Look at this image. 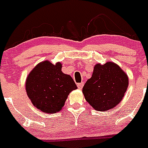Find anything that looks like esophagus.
I'll use <instances>...</instances> for the list:
<instances>
[{"label":"esophagus","instance_id":"34e87169","mask_svg":"<svg viewBox=\"0 0 148 148\" xmlns=\"http://www.w3.org/2000/svg\"><path fill=\"white\" fill-rule=\"evenodd\" d=\"M83 86H84V82H81V83L77 84V87L79 88V89H82V87H83Z\"/></svg>","mask_w":148,"mask_h":148}]
</instances>
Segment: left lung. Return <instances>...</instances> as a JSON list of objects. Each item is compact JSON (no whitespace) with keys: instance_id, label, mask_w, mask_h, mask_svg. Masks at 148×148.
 <instances>
[{"instance_id":"obj_1","label":"left lung","mask_w":148,"mask_h":148,"mask_svg":"<svg viewBox=\"0 0 148 148\" xmlns=\"http://www.w3.org/2000/svg\"><path fill=\"white\" fill-rule=\"evenodd\" d=\"M128 86V78L114 62L95 66L92 77L82 88L85 99L95 109L108 111L122 100Z\"/></svg>"}]
</instances>
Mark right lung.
<instances>
[{
	"label": "right lung",
	"mask_w": 148,
	"mask_h": 148,
	"mask_svg": "<svg viewBox=\"0 0 148 148\" xmlns=\"http://www.w3.org/2000/svg\"><path fill=\"white\" fill-rule=\"evenodd\" d=\"M62 65L49 61L39 63L27 76L26 92L31 102L46 113L62 109L69 94L77 88L70 75L61 71Z\"/></svg>",
	"instance_id": "right-lung-1"
}]
</instances>
